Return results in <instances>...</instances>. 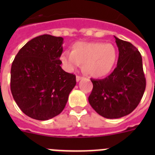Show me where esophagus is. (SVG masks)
Segmentation results:
<instances>
[{
    "mask_svg": "<svg viewBox=\"0 0 155 155\" xmlns=\"http://www.w3.org/2000/svg\"><path fill=\"white\" fill-rule=\"evenodd\" d=\"M81 78H82V77H81V76H77V77H76V81H78V82L79 81H80Z\"/></svg>",
    "mask_w": 155,
    "mask_h": 155,
    "instance_id": "esophagus-1",
    "label": "esophagus"
}]
</instances>
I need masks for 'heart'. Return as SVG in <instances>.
<instances>
[{"mask_svg":"<svg viewBox=\"0 0 155 155\" xmlns=\"http://www.w3.org/2000/svg\"><path fill=\"white\" fill-rule=\"evenodd\" d=\"M116 59L115 46L101 42H75L71 52H64L61 57L68 71H74L83 64L84 71L94 78L107 75L114 67Z\"/></svg>","mask_w":155,"mask_h":155,"instance_id":"1","label":"heart"}]
</instances>
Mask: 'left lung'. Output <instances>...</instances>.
Returning <instances> with one entry per match:
<instances>
[{
    "label": "left lung",
    "instance_id": "8db88e82",
    "mask_svg": "<svg viewBox=\"0 0 155 155\" xmlns=\"http://www.w3.org/2000/svg\"><path fill=\"white\" fill-rule=\"evenodd\" d=\"M119 50L117 66L103 79H91L93 89L88 97L100 116L117 119L130 114L141 100L146 79L140 52L130 42L114 36Z\"/></svg>",
    "mask_w": 155,
    "mask_h": 155
}]
</instances>
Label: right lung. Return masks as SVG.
Listing matches in <instances>:
<instances>
[{
  "instance_id": "right-lung-1",
  "label": "right lung",
  "mask_w": 155,
  "mask_h": 155,
  "mask_svg": "<svg viewBox=\"0 0 155 155\" xmlns=\"http://www.w3.org/2000/svg\"><path fill=\"white\" fill-rule=\"evenodd\" d=\"M62 37L39 35L28 41L15 57L11 91L18 106L37 120L53 118L64 110L76 84V76L61 68Z\"/></svg>"
}]
</instances>
